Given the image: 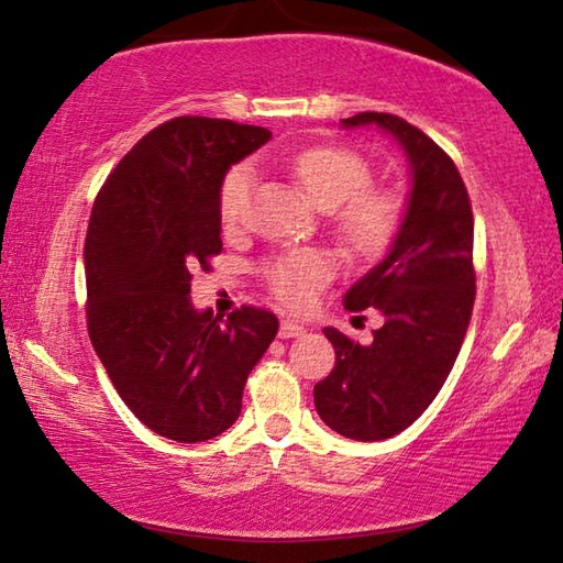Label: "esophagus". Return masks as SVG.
Instances as JSON below:
<instances>
[{
  "mask_svg": "<svg viewBox=\"0 0 563 563\" xmlns=\"http://www.w3.org/2000/svg\"><path fill=\"white\" fill-rule=\"evenodd\" d=\"M278 335L283 338V340H288V338H300V335H305V328L302 325H298V322H292V320H283L280 322V332Z\"/></svg>",
  "mask_w": 563,
  "mask_h": 563,
  "instance_id": "obj_1",
  "label": "esophagus"
}]
</instances>
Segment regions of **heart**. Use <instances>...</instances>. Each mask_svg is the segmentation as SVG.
Instances as JSON below:
<instances>
[{"mask_svg":"<svg viewBox=\"0 0 563 563\" xmlns=\"http://www.w3.org/2000/svg\"><path fill=\"white\" fill-rule=\"evenodd\" d=\"M292 174L320 211H338V231L357 253H379L402 223V198L389 188L369 186L373 168L367 158L352 148L332 144L305 148L292 158ZM251 184L253 168L247 164L233 166L225 174L218 196L225 225L241 221ZM330 273V261L312 251L283 255L265 265V280L273 292L295 310H305L316 302Z\"/></svg>","mask_w":563,"mask_h":563,"instance_id":"heart-1","label":"heart"}]
</instances>
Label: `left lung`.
Listing matches in <instances>:
<instances>
[{
	"mask_svg": "<svg viewBox=\"0 0 563 563\" xmlns=\"http://www.w3.org/2000/svg\"><path fill=\"white\" fill-rule=\"evenodd\" d=\"M377 126L397 141L409 166V194L393 245L345 292L347 310L375 308L385 325L369 345L335 328V367L312 389L322 422L357 442L407 430L432 405L472 320L474 218L454 161L434 141L393 113L365 111L342 129Z\"/></svg>",
	"mask_w": 563,
	"mask_h": 563,
	"instance_id": "obj_1",
	"label": "left lung"
}]
</instances>
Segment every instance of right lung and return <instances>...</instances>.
Wrapping results in <instances>:
<instances>
[{
  "label": "right lung",
  "mask_w": 563,
  "mask_h": 563,
  "mask_svg": "<svg viewBox=\"0 0 563 563\" xmlns=\"http://www.w3.org/2000/svg\"><path fill=\"white\" fill-rule=\"evenodd\" d=\"M273 133L178 117L148 131L93 201L87 268L89 338L123 402L174 442L213 440L243 407V387L278 332L261 308L223 320L190 302V271L223 251L221 184Z\"/></svg>",
  "instance_id": "add662e5"
}]
</instances>
